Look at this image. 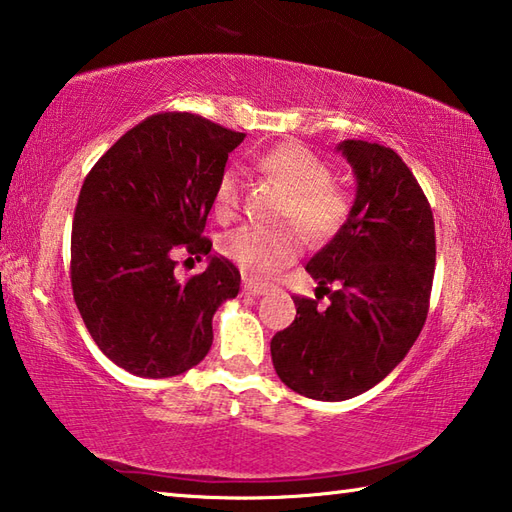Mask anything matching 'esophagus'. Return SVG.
<instances>
[{
  "instance_id": "esophagus-1",
  "label": "esophagus",
  "mask_w": 512,
  "mask_h": 512,
  "mask_svg": "<svg viewBox=\"0 0 512 512\" xmlns=\"http://www.w3.org/2000/svg\"><path fill=\"white\" fill-rule=\"evenodd\" d=\"M243 292L249 294V296H260V294H265L267 289L263 285H256V283L247 281V278H245V281H243Z\"/></svg>"
}]
</instances>
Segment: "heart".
Returning a JSON list of instances; mask_svg holds the SVG:
<instances>
[{
  "instance_id": "1",
  "label": "heart",
  "mask_w": 512,
  "mask_h": 512,
  "mask_svg": "<svg viewBox=\"0 0 512 512\" xmlns=\"http://www.w3.org/2000/svg\"><path fill=\"white\" fill-rule=\"evenodd\" d=\"M260 167L269 176L281 180L289 191L283 220L301 226L305 236L314 243L330 240L350 220L354 209L352 194L332 180L330 165L314 151L301 144H281L260 158ZM240 196H243V178L238 169L227 167L216 182V216L220 220L234 216L240 207ZM297 228L295 225H245L229 231L220 249L249 281L267 283L303 252L302 228Z\"/></svg>"
}]
</instances>
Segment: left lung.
<instances>
[{
	"mask_svg": "<svg viewBox=\"0 0 512 512\" xmlns=\"http://www.w3.org/2000/svg\"><path fill=\"white\" fill-rule=\"evenodd\" d=\"M339 151L356 176L352 216L305 267L330 305L292 296L294 323L272 339L281 381L318 401L352 399L403 361L426 323L437 260L430 202L399 153L363 140Z\"/></svg>",
	"mask_w": 512,
	"mask_h": 512,
	"instance_id": "8db88e82",
	"label": "left lung"
}]
</instances>
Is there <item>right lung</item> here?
<instances>
[{
  "label": "right lung",
  "mask_w": 512,
  "mask_h": 512,
  "mask_svg": "<svg viewBox=\"0 0 512 512\" xmlns=\"http://www.w3.org/2000/svg\"><path fill=\"white\" fill-rule=\"evenodd\" d=\"M245 140L194 113L144 118L84 178L71 231V287L95 345L136 376L165 379L205 359L216 307L240 272L211 256L176 276L178 256L211 252L202 236L229 153Z\"/></svg>",
  "instance_id": "right-lung-1"
}]
</instances>
